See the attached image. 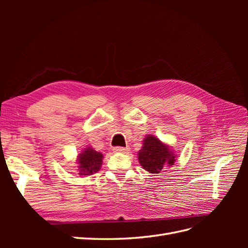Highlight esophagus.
Listing matches in <instances>:
<instances>
[{"instance_id": "obj_1", "label": "esophagus", "mask_w": 248, "mask_h": 248, "mask_svg": "<svg viewBox=\"0 0 248 248\" xmlns=\"http://www.w3.org/2000/svg\"><path fill=\"white\" fill-rule=\"evenodd\" d=\"M114 151L118 153H127L129 151V148H124V147H115Z\"/></svg>"}]
</instances>
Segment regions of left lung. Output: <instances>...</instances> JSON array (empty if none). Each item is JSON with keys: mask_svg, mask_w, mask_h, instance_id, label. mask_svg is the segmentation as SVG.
<instances>
[{"mask_svg": "<svg viewBox=\"0 0 248 248\" xmlns=\"http://www.w3.org/2000/svg\"><path fill=\"white\" fill-rule=\"evenodd\" d=\"M175 161L176 155L170 147L164 145L159 139L148 134L139 152V162L142 169L151 174H158L167 167H171Z\"/></svg>", "mask_w": 248, "mask_h": 248, "instance_id": "1", "label": "left lung"}]
</instances>
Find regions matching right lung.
<instances>
[{"label": "right lung", "instance_id": "add662e5", "mask_svg": "<svg viewBox=\"0 0 248 248\" xmlns=\"http://www.w3.org/2000/svg\"><path fill=\"white\" fill-rule=\"evenodd\" d=\"M103 155L100 152H97L91 147L84 149L80 154H78V175H92L98 171L102 164Z\"/></svg>", "mask_w": 248, "mask_h": 248}]
</instances>
